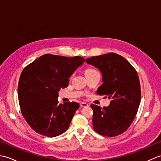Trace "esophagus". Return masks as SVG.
<instances>
[{
	"mask_svg": "<svg viewBox=\"0 0 161 161\" xmlns=\"http://www.w3.org/2000/svg\"><path fill=\"white\" fill-rule=\"evenodd\" d=\"M88 104H87V103H86V102H81L80 103V107H88Z\"/></svg>",
	"mask_w": 161,
	"mask_h": 161,
	"instance_id": "esophagus-1",
	"label": "esophagus"
}]
</instances>
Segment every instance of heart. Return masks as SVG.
I'll return each instance as SVG.
<instances>
[{"label":"heart","mask_w":161,"mask_h":161,"mask_svg":"<svg viewBox=\"0 0 161 161\" xmlns=\"http://www.w3.org/2000/svg\"><path fill=\"white\" fill-rule=\"evenodd\" d=\"M94 71H97V70H94V69H87V70H86V72H85V73H91V72H94Z\"/></svg>","instance_id":"obj_1"}]
</instances>
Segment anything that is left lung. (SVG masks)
Masks as SVG:
<instances>
[{
	"label": "left lung",
	"mask_w": 161,
	"mask_h": 161,
	"mask_svg": "<svg viewBox=\"0 0 161 161\" xmlns=\"http://www.w3.org/2000/svg\"><path fill=\"white\" fill-rule=\"evenodd\" d=\"M88 64L101 72L102 84L97 94L110 99L108 107L91 104L93 129L100 135L114 137L131 125L141 103V84L137 72L124 57L114 53L91 57Z\"/></svg>",
	"instance_id": "8db88e82"
}]
</instances>
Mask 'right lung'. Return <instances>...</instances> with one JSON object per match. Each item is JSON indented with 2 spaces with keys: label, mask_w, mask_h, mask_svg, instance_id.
Returning <instances> with one entry per match:
<instances>
[{
  "label": "right lung",
  "mask_w": 161,
  "mask_h": 161,
  "mask_svg": "<svg viewBox=\"0 0 161 161\" xmlns=\"http://www.w3.org/2000/svg\"><path fill=\"white\" fill-rule=\"evenodd\" d=\"M84 62L81 57L46 54L24 68L19 81V102L23 116L36 132L53 138L69 127L80 104H59L58 92L68 86L69 78Z\"/></svg>",
  "instance_id": "add662e5"
}]
</instances>
